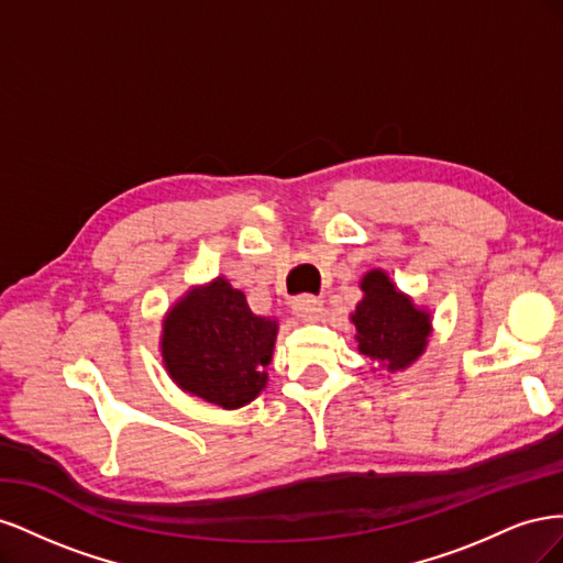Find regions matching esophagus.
I'll return each instance as SVG.
<instances>
[{
	"instance_id": "1",
	"label": "esophagus",
	"mask_w": 563,
	"mask_h": 563,
	"mask_svg": "<svg viewBox=\"0 0 563 563\" xmlns=\"http://www.w3.org/2000/svg\"><path fill=\"white\" fill-rule=\"evenodd\" d=\"M291 310L302 321H314L323 312V302L319 298H314V296H298L291 302Z\"/></svg>"
}]
</instances>
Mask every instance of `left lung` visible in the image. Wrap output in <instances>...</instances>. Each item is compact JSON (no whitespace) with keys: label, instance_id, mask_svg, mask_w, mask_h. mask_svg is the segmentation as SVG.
Segmentation results:
<instances>
[{"label":"left lung","instance_id":"1","mask_svg":"<svg viewBox=\"0 0 563 563\" xmlns=\"http://www.w3.org/2000/svg\"><path fill=\"white\" fill-rule=\"evenodd\" d=\"M364 298L350 314L356 329V347L373 364L397 373L411 366L428 347L432 333L430 312L416 308L383 269H371L362 279Z\"/></svg>","mask_w":563,"mask_h":563}]
</instances>
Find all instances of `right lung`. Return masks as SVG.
<instances>
[{"label":"right lung","instance_id":"obj_1","mask_svg":"<svg viewBox=\"0 0 563 563\" xmlns=\"http://www.w3.org/2000/svg\"><path fill=\"white\" fill-rule=\"evenodd\" d=\"M277 321L253 314L223 277L195 286L164 317L162 360L172 380L220 408H242L267 385Z\"/></svg>","mask_w":563,"mask_h":563}]
</instances>
